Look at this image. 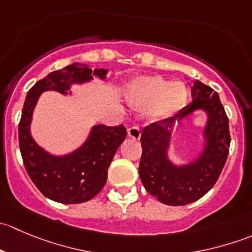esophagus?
Returning <instances> with one entry per match:
<instances>
[{"mask_svg":"<svg viewBox=\"0 0 252 252\" xmlns=\"http://www.w3.org/2000/svg\"><path fill=\"white\" fill-rule=\"evenodd\" d=\"M128 136L131 139H135V140H139L141 136V130L138 126H131V128L128 129Z\"/></svg>","mask_w":252,"mask_h":252,"instance_id":"34e87169","label":"esophagus"}]
</instances>
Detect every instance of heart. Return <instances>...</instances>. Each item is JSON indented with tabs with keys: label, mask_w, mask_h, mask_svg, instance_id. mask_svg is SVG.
<instances>
[{
	"label": "heart",
	"mask_w": 252,
	"mask_h": 252,
	"mask_svg": "<svg viewBox=\"0 0 252 252\" xmlns=\"http://www.w3.org/2000/svg\"><path fill=\"white\" fill-rule=\"evenodd\" d=\"M187 85L183 81H169L159 75H144L128 83L124 97L128 105L136 110H146L155 121L173 117L185 106L188 100Z\"/></svg>",
	"instance_id": "b5f03b06"
}]
</instances>
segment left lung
Listing matches in <instances>:
<instances>
[{
    "label": "left lung",
    "mask_w": 252,
    "mask_h": 252,
    "mask_svg": "<svg viewBox=\"0 0 252 252\" xmlns=\"http://www.w3.org/2000/svg\"><path fill=\"white\" fill-rule=\"evenodd\" d=\"M191 85L192 102L171 118L145 126L139 175L149 194L162 204L183 206L201 199L217 182L229 152V122L220 96L201 81ZM204 111L202 150L194 159L175 164L169 156L175 125Z\"/></svg>",
    "instance_id": "obj_1"
}]
</instances>
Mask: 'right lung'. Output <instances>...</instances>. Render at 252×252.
Masks as SVG:
<instances>
[{
  "instance_id": "1",
  "label": "right lung",
  "mask_w": 252,
  "mask_h": 252,
  "mask_svg": "<svg viewBox=\"0 0 252 252\" xmlns=\"http://www.w3.org/2000/svg\"><path fill=\"white\" fill-rule=\"evenodd\" d=\"M108 69L73 63L50 73L37 81L25 97L19 122V147L25 169L37 189L47 199L61 204H81L100 192L107 180L114 154L126 140L123 126H91L85 141L72 152L53 155L40 146L32 135V113L44 91L72 96L73 85L90 83L94 78L106 81Z\"/></svg>"
}]
</instances>
